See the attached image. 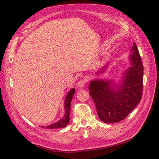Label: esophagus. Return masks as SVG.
<instances>
[{"label": "esophagus", "instance_id": "34e87169", "mask_svg": "<svg viewBox=\"0 0 159 159\" xmlns=\"http://www.w3.org/2000/svg\"><path fill=\"white\" fill-rule=\"evenodd\" d=\"M87 83V80H86L85 78H82L80 80H79L78 81V84H77V85H78V87L80 88H83L84 85Z\"/></svg>", "mask_w": 159, "mask_h": 159}]
</instances>
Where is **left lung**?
<instances>
[{
  "instance_id": "1",
  "label": "left lung",
  "mask_w": 159,
  "mask_h": 159,
  "mask_svg": "<svg viewBox=\"0 0 159 159\" xmlns=\"http://www.w3.org/2000/svg\"><path fill=\"white\" fill-rule=\"evenodd\" d=\"M130 56L132 67L125 72L121 85L111 81L93 80L89 86L99 118L104 123L122 121L140 102L143 89V66L135 43ZM104 68V67H103ZM102 69L99 72L102 73Z\"/></svg>"
}]
</instances>
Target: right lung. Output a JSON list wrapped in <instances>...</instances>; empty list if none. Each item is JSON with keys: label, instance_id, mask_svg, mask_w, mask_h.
I'll return each instance as SVG.
<instances>
[{"label": "right lung", "instance_id": "add662e5", "mask_svg": "<svg viewBox=\"0 0 159 159\" xmlns=\"http://www.w3.org/2000/svg\"><path fill=\"white\" fill-rule=\"evenodd\" d=\"M75 92V89L74 88L71 89L67 95L66 99H65V115L64 117L61 119L60 121L57 122L50 125L44 127L42 126V128L48 129H57V128H63L65 127L68 124L70 121V106H71V99L73 98V95Z\"/></svg>", "mask_w": 159, "mask_h": 159}]
</instances>
